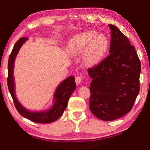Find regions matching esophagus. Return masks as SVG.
<instances>
[{
    "mask_svg": "<svg viewBox=\"0 0 150 150\" xmlns=\"http://www.w3.org/2000/svg\"><path fill=\"white\" fill-rule=\"evenodd\" d=\"M83 80V77L82 76H78V77H75V82L77 83V85L80 84L81 83V81Z\"/></svg>",
    "mask_w": 150,
    "mask_h": 150,
    "instance_id": "esophagus-1",
    "label": "esophagus"
}]
</instances>
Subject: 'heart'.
I'll use <instances>...</instances> for the list:
<instances>
[{
	"mask_svg": "<svg viewBox=\"0 0 150 150\" xmlns=\"http://www.w3.org/2000/svg\"><path fill=\"white\" fill-rule=\"evenodd\" d=\"M108 45V40L105 35L97 34L95 31H88L73 36L68 43L67 50L71 55L84 53V62L92 65L99 62L104 57Z\"/></svg>",
	"mask_w": 150,
	"mask_h": 150,
	"instance_id": "obj_1",
	"label": "heart"
}]
</instances>
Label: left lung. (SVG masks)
I'll use <instances>...</instances> for the list:
<instances>
[{"label":"left lung","instance_id":"8db88e82","mask_svg":"<svg viewBox=\"0 0 150 150\" xmlns=\"http://www.w3.org/2000/svg\"><path fill=\"white\" fill-rule=\"evenodd\" d=\"M110 28L109 55L88 69L90 84L89 108L96 118L112 121L132 108L139 92L141 63L136 50L117 27Z\"/></svg>","mask_w":150,"mask_h":150}]
</instances>
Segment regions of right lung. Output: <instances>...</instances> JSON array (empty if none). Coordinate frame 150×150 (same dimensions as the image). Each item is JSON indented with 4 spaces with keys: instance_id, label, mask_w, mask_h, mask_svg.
Returning a JSON list of instances; mask_svg holds the SVG:
<instances>
[{
    "instance_id": "obj_1",
    "label": "right lung",
    "mask_w": 150,
    "mask_h": 150,
    "mask_svg": "<svg viewBox=\"0 0 150 150\" xmlns=\"http://www.w3.org/2000/svg\"><path fill=\"white\" fill-rule=\"evenodd\" d=\"M28 40V38H21L14 45L9 56L8 62V78L7 83L9 92L12 96L16 110L23 117L36 123H50L57 120L63 115L67 107L68 100L76 88V83L73 76H70L60 83L54 94V103L50 110L43 112H30L21 105L15 95L13 69L14 60L20 47Z\"/></svg>"
}]
</instances>
